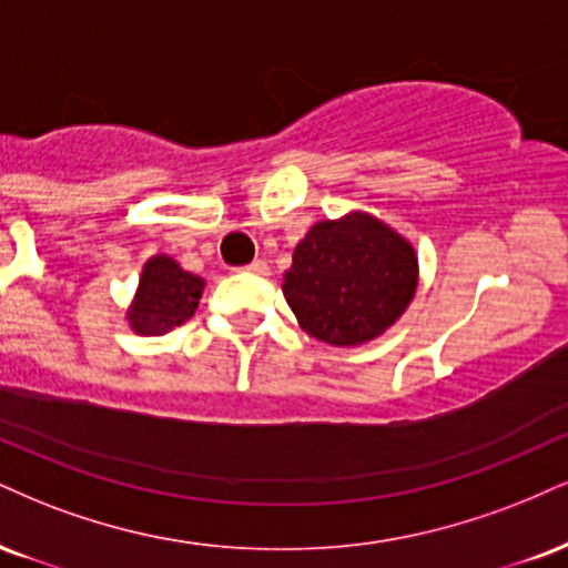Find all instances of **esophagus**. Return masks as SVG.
<instances>
[{
  "label": "esophagus",
  "mask_w": 568,
  "mask_h": 568,
  "mask_svg": "<svg viewBox=\"0 0 568 568\" xmlns=\"http://www.w3.org/2000/svg\"><path fill=\"white\" fill-rule=\"evenodd\" d=\"M243 270L251 272V275H258V277L270 275V266H266V262H262V258H256V262H251L248 266H243Z\"/></svg>",
  "instance_id": "1"
}]
</instances>
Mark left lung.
I'll use <instances>...</instances> for the list:
<instances>
[{"label":"left lung","instance_id":"8db88e82","mask_svg":"<svg viewBox=\"0 0 568 568\" xmlns=\"http://www.w3.org/2000/svg\"><path fill=\"white\" fill-rule=\"evenodd\" d=\"M415 288L413 243L365 211L314 224L283 275V296L302 331L331 346L378 338L405 314Z\"/></svg>","mask_w":568,"mask_h":568}]
</instances>
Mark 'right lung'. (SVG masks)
<instances>
[{"label":"right lung","instance_id":"obj_1","mask_svg":"<svg viewBox=\"0 0 568 568\" xmlns=\"http://www.w3.org/2000/svg\"><path fill=\"white\" fill-rule=\"evenodd\" d=\"M203 288H206L203 277L184 272L172 256L159 254L148 258L126 310L129 327L136 336H163L193 317Z\"/></svg>","mask_w":568,"mask_h":568}]
</instances>
